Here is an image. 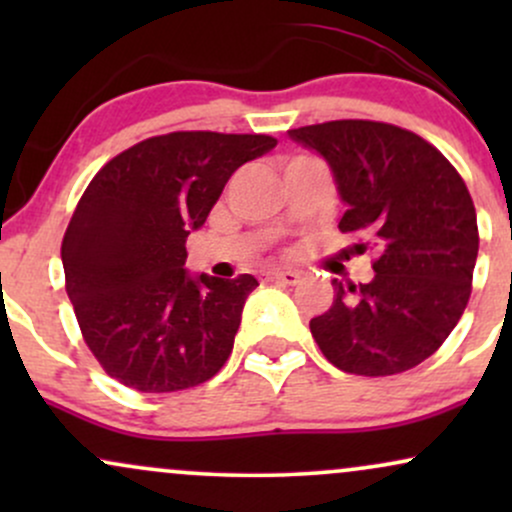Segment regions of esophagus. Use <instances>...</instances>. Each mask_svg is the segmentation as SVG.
<instances>
[{
    "label": "esophagus",
    "instance_id": "esophagus-1",
    "mask_svg": "<svg viewBox=\"0 0 512 512\" xmlns=\"http://www.w3.org/2000/svg\"><path fill=\"white\" fill-rule=\"evenodd\" d=\"M262 276L264 281H281V284H296L301 279V274L293 272V269H267Z\"/></svg>",
    "mask_w": 512,
    "mask_h": 512
}]
</instances>
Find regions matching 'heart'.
Listing matches in <instances>:
<instances>
[{
	"label": "heart",
	"instance_id": "b5f03b06",
	"mask_svg": "<svg viewBox=\"0 0 512 512\" xmlns=\"http://www.w3.org/2000/svg\"><path fill=\"white\" fill-rule=\"evenodd\" d=\"M291 161H293V158H291Z\"/></svg>",
	"mask_w": 512,
	"mask_h": 512
}]
</instances>
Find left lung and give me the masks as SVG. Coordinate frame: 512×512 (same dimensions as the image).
Returning a JSON list of instances; mask_svg holds the SVG:
<instances>
[{"label": "left lung", "instance_id": "left-lung-1", "mask_svg": "<svg viewBox=\"0 0 512 512\" xmlns=\"http://www.w3.org/2000/svg\"><path fill=\"white\" fill-rule=\"evenodd\" d=\"M289 137L325 158L346 204L339 231L375 252L368 284L332 281L334 303L310 320L317 346L344 373L378 378L419 366L472 293L479 231L467 185L436 146L385 122L334 120Z\"/></svg>", "mask_w": 512, "mask_h": 512}]
</instances>
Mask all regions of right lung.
<instances>
[{
    "label": "right lung",
    "mask_w": 512,
    "mask_h": 512,
    "mask_svg": "<svg viewBox=\"0 0 512 512\" xmlns=\"http://www.w3.org/2000/svg\"><path fill=\"white\" fill-rule=\"evenodd\" d=\"M274 146L267 134L173 132L98 170L64 233L62 264L81 334L110 378L175 392L228 361L257 279L190 274L185 240L231 175Z\"/></svg>",
    "instance_id": "right-lung-1"
}]
</instances>
